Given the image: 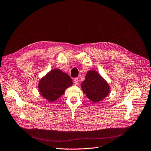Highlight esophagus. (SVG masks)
Wrapping results in <instances>:
<instances>
[{
  "mask_svg": "<svg viewBox=\"0 0 151 151\" xmlns=\"http://www.w3.org/2000/svg\"><path fill=\"white\" fill-rule=\"evenodd\" d=\"M78 81H79V80L78 78H74V83L76 85H78Z\"/></svg>",
  "mask_w": 151,
  "mask_h": 151,
  "instance_id": "34e87169",
  "label": "esophagus"
}]
</instances>
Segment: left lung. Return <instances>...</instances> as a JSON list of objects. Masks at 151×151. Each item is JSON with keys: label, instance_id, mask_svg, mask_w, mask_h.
<instances>
[{"label": "left lung", "instance_id": "1", "mask_svg": "<svg viewBox=\"0 0 151 151\" xmlns=\"http://www.w3.org/2000/svg\"><path fill=\"white\" fill-rule=\"evenodd\" d=\"M81 86L87 98L94 103H98L106 97L110 90L108 83L94 70L88 71Z\"/></svg>", "mask_w": 151, "mask_h": 151}]
</instances>
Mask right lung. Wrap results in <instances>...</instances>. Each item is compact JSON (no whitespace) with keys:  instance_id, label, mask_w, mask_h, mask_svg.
Returning <instances> with one entry per match:
<instances>
[{"instance_id":"right-lung-1","label":"right lung","mask_w":151,"mask_h":151,"mask_svg":"<svg viewBox=\"0 0 151 151\" xmlns=\"http://www.w3.org/2000/svg\"><path fill=\"white\" fill-rule=\"evenodd\" d=\"M72 84V80L68 75L55 68L40 80L38 90L45 99L53 102L62 95L66 89Z\"/></svg>"}]
</instances>
